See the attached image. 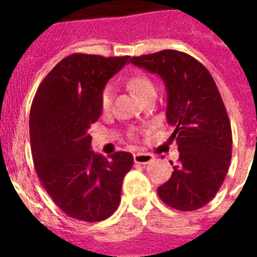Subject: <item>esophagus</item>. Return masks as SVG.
<instances>
[{"mask_svg":"<svg viewBox=\"0 0 257 257\" xmlns=\"http://www.w3.org/2000/svg\"><path fill=\"white\" fill-rule=\"evenodd\" d=\"M154 160V157L149 153H136L134 154V161L135 163H140V165H148Z\"/></svg>","mask_w":257,"mask_h":257,"instance_id":"34e87169","label":"esophagus"}]
</instances>
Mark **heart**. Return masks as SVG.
Masks as SVG:
<instances>
[{
	"mask_svg": "<svg viewBox=\"0 0 257 257\" xmlns=\"http://www.w3.org/2000/svg\"><path fill=\"white\" fill-rule=\"evenodd\" d=\"M127 86L142 100L151 94H156V86H154L153 81L144 73H138L135 76L130 77L127 79ZM113 99H114V88L110 85L105 86L103 92H101V108H103L104 112H108L109 109L112 108Z\"/></svg>",
	"mask_w": 257,
	"mask_h": 257,
	"instance_id": "b5f03b06",
	"label": "heart"
}]
</instances>
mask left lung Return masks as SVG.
<instances>
[{"label": "left lung", "instance_id": "8db88e82", "mask_svg": "<svg viewBox=\"0 0 257 257\" xmlns=\"http://www.w3.org/2000/svg\"><path fill=\"white\" fill-rule=\"evenodd\" d=\"M130 61L158 74L167 88L166 117L180 156L158 196L175 210H198L216 196L230 166L231 127L219 88L205 65L185 52L162 50Z\"/></svg>", "mask_w": 257, "mask_h": 257}]
</instances>
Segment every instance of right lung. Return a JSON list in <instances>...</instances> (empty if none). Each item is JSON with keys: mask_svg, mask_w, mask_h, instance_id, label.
<instances>
[{"mask_svg": "<svg viewBox=\"0 0 257 257\" xmlns=\"http://www.w3.org/2000/svg\"><path fill=\"white\" fill-rule=\"evenodd\" d=\"M128 59L68 55L45 77L32 103L29 135L41 185L65 215L81 221H101L117 210L133 167L127 152L95 154L88 135L103 110L104 86Z\"/></svg>", "mask_w": 257, "mask_h": 257, "instance_id": "add662e5", "label": "right lung"}]
</instances>
